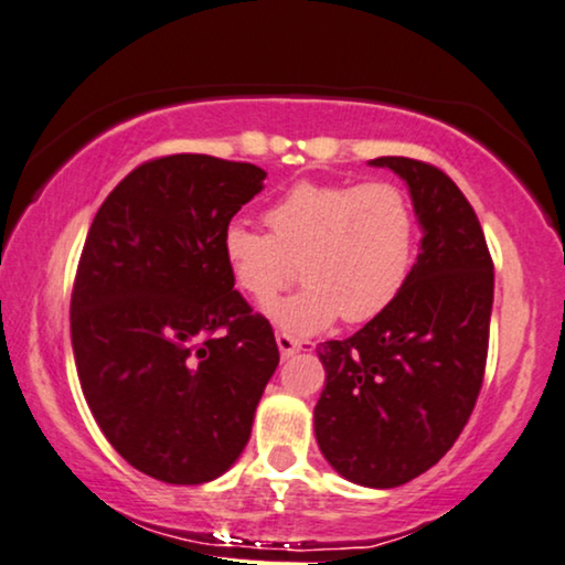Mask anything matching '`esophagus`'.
Returning a JSON list of instances; mask_svg holds the SVG:
<instances>
[{
	"mask_svg": "<svg viewBox=\"0 0 565 565\" xmlns=\"http://www.w3.org/2000/svg\"><path fill=\"white\" fill-rule=\"evenodd\" d=\"M276 344H278V352H281L284 360H287V356H295L297 352H302V349H316V344H312V341H299V339H295V335L287 333V331H278L276 333Z\"/></svg>",
	"mask_w": 565,
	"mask_h": 565,
	"instance_id": "obj_1",
	"label": "esophagus"
}]
</instances>
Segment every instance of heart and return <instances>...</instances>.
Returning a JSON list of instances; mask_svg holds the SVG:
<instances>
[{
    "instance_id": "1",
    "label": "heart",
    "mask_w": 565,
    "mask_h": 565,
    "mask_svg": "<svg viewBox=\"0 0 565 565\" xmlns=\"http://www.w3.org/2000/svg\"><path fill=\"white\" fill-rule=\"evenodd\" d=\"M263 221L268 232L232 224L221 247L232 281L260 305L305 276L295 297L268 307L289 331H320L339 316L365 323L409 276L417 224L391 182H297Z\"/></svg>"
}]
</instances>
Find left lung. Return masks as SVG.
<instances>
[{"label":"left lung","instance_id":"1","mask_svg":"<svg viewBox=\"0 0 565 565\" xmlns=\"http://www.w3.org/2000/svg\"><path fill=\"white\" fill-rule=\"evenodd\" d=\"M409 184L423 247L402 291L344 341H323L316 438L365 488H398L446 456L472 417L488 362L495 274L480 218L446 171L381 156Z\"/></svg>","mask_w":565,"mask_h":565}]
</instances>
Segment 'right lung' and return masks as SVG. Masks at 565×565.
Wrapping results in <instances>:
<instances>
[{
	"label": "right lung",
	"mask_w": 565,
	"mask_h": 565,
	"mask_svg": "<svg viewBox=\"0 0 565 565\" xmlns=\"http://www.w3.org/2000/svg\"><path fill=\"white\" fill-rule=\"evenodd\" d=\"M263 180L255 163L159 156L109 192L85 237L77 377L106 440L153 480L224 475L278 365L274 328L234 289L221 247Z\"/></svg>",
	"instance_id": "right-lung-1"
}]
</instances>
